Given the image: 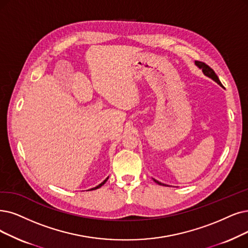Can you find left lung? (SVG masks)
Instances as JSON below:
<instances>
[{"instance_id": "left-lung-1", "label": "left lung", "mask_w": 248, "mask_h": 248, "mask_svg": "<svg viewBox=\"0 0 248 248\" xmlns=\"http://www.w3.org/2000/svg\"><path fill=\"white\" fill-rule=\"evenodd\" d=\"M195 65L199 67L200 69H202V72H203V74L205 75V76H207V77H210V78H212L214 81H216L217 84H220V85H222V83H221V81L219 80V77L217 76V74L215 73V71L213 70V69L209 66V65H206L205 63H203V62H200V61H195ZM154 181L155 182V183H157L158 185H163V186H167L166 184H163V183H161V182H158L157 180H155V179H154Z\"/></svg>"}]
</instances>
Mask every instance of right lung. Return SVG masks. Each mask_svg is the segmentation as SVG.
I'll return each mask as SVG.
<instances>
[{"instance_id": "obj_1", "label": "right lung", "mask_w": 248, "mask_h": 248, "mask_svg": "<svg viewBox=\"0 0 248 248\" xmlns=\"http://www.w3.org/2000/svg\"><path fill=\"white\" fill-rule=\"evenodd\" d=\"M108 178H107V179H106V180H104V181H103V182H102V183H101V184H98V185H97V186H95V187H93V188H92V189H90V190H95V189H97V188H100V187H101V186H103V185H104V184H105V183H106V182H107V180H108Z\"/></svg>"}]
</instances>
